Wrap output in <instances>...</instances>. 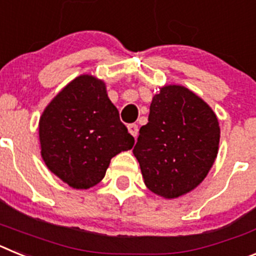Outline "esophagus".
Wrapping results in <instances>:
<instances>
[{
	"mask_svg": "<svg viewBox=\"0 0 256 256\" xmlns=\"http://www.w3.org/2000/svg\"><path fill=\"white\" fill-rule=\"evenodd\" d=\"M128 130L134 138L138 136V126L137 124H128Z\"/></svg>",
	"mask_w": 256,
	"mask_h": 256,
	"instance_id": "obj_1",
	"label": "esophagus"
}]
</instances>
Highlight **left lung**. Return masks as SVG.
Instances as JSON below:
<instances>
[{
  "label": "left lung",
  "instance_id": "1",
  "mask_svg": "<svg viewBox=\"0 0 256 256\" xmlns=\"http://www.w3.org/2000/svg\"><path fill=\"white\" fill-rule=\"evenodd\" d=\"M220 128L214 112L183 86H164L150 105L133 154L144 184L176 198L200 184L216 162Z\"/></svg>",
  "mask_w": 256,
  "mask_h": 256
}]
</instances>
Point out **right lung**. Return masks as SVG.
I'll list each match as a JSON object with an SVG mask.
<instances>
[{"instance_id": "add662e5", "label": "right lung", "mask_w": 256, "mask_h": 256, "mask_svg": "<svg viewBox=\"0 0 256 256\" xmlns=\"http://www.w3.org/2000/svg\"><path fill=\"white\" fill-rule=\"evenodd\" d=\"M40 142L47 168L70 187L87 190L102 180L112 158L130 150L134 138L120 122L105 83L83 74L44 108Z\"/></svg>"}]
</instances>
